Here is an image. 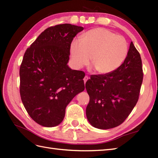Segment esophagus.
<instances>
[{"mask_svg": "<svg viewBox=\"0 0 158 158\" xmlns=\"http://www.w3.org/2000/svg\"><path fill=\"white\" fill-rule=\"evenodd\" d=\"M88 79H89V77H88V76H85L84 78H83V81H84V83H86V81H88Z\"/></svg>", "mask_w": 158, "mask_h": 158, "instance_id": "1", "label": "esophagus"}]
</instances>
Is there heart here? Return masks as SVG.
<instances>
[{
	"instance_id": "heart-1",
	"label": "heart",
	"mask_w": 158,
	"mask_h": 158,
	"mask_svg": "<svg viewBox=\"0 0 158 158\" xmlns=\"http://www.w3.org/2000/svg\"><path fill=\"white\" fill-rule=\"evenodd\" d=\"M70 57L75 69L91 64L100 75L115 71L126 59L128 48L123 36L104 28H97L84 33L81 41L73 40Z\"/></svg>"
}]
</instances>
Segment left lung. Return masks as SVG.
Returning <instances> with one entry per match:
<instances>
[{"label":"left lung","mask_w":158,"mask_h":158,"mask_svg":"<svg viewBox=\"0 0 158 158\" xmlns=\"http://www.w3.org/2000/svg\"><path fill=\"white\" fill-rule=\"evenodd\" d=\"M143 79L141 58L131 42L118 69L107 75H92L85 83L89 96L86 116L90 124L102 130L122 124L138 102Z\"/></svg>","instance_id":"obj_1"}]
</instances>
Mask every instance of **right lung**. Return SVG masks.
Instances as JSON below:
<instances>
[{
	"label": "right lung",
	"mask_w": 158,
	"mask_h": 158,
	"mask_svg": "<svg viewBox=\"0 0 158 158\" xmlns=\"http://www.w3.org/2000/svg\"><path fill=\"white\" fill-rule=\"evenodd\" d=\"M83 29L70 23L49 27L23 55L19 68L20 96L28 115L39 125H59L66 106L85 89L84 72L67 65L70 44Z\"/></svg>",
	"instance_id": "1"
}]
</instances>
